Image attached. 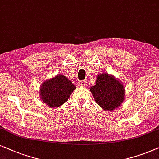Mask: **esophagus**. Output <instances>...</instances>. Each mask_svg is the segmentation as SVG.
I'll return each mask as SVG.
<instances>
[{
  "instance_id": "esophagus-1",
  "label": "esophagus",
  "mask_w": 159,
  "mask_h": 159,
  "mask_svg": "<svg viewBox=\"0 0 159 159\" xmlns=\"http://www.w3.org/2000/svg\"><path fill=\"white\" fill-rule=\"evenodd\" d=\"M78 86H81V87H86V85H87V81H84V80H81V81H78Z\"/></svg>"
}]
</instances>
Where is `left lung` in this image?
<instances>
[{
  "label": "left lung",
  "mask_w": 159,
  "mask_h": 159,
  "mask_svg": "<svg viewBox=\"0 0 159 159\" xmlns=\"http://www.w3.org/2000/svg\"><path fill=\"white\" fill-rule=\"evenodd\" d=\"M97 104L105 111L117 108L124 99V88L113 76L101 73L97 76L96 84L90 88Z\"/></svg>",
  "instance_id": "1"
}]
</instances>
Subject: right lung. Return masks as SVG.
<instances>
[{
  "label": "right lung",
  "instance_id": "right-lung-1",
  "mask_svg": "<svg viewBox=\"0 0 159 159\" xmlns=\"http://www.w3.org/2000/svg\"><path fill=\"white\" fill-rule=\"evenodd\" d=\"M75 89L73 83L59 74L44 82L41 86L40 95L44 103L52 107H57L66 102Z\"/></svg>",
  "mask_w": 159,
  "mask_h": 159
}]
</instances>
